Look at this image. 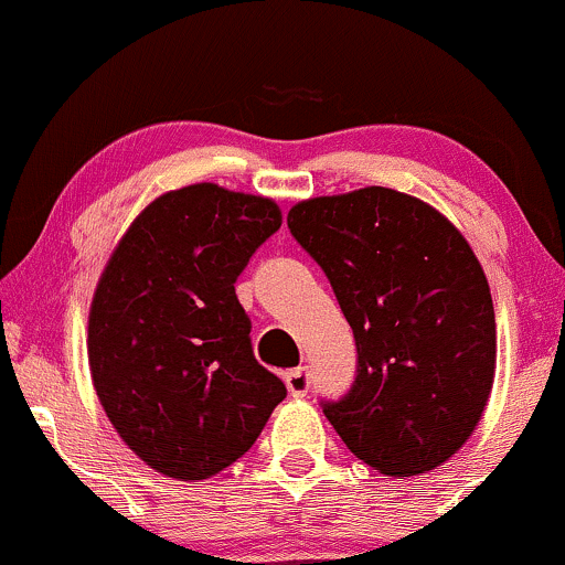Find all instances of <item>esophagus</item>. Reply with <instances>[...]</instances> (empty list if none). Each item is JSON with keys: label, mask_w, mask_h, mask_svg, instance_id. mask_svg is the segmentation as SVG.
<instances>
[{"label": "esophagus", "mask_w": 565, "mask_h": 565, "mask_svg": "<svg viewBox=\"0 0 565 565\" xmlns=\"http://www.w3.org/2000/svg\"><path fill=\"white\" fill-rule=\"evenodd\" d=\"M284 383H287V392L292 396H306L311 388V373L306 367H297L284 373Z\"/></svg>", "instance_id": "obj_1"}]
</instances>
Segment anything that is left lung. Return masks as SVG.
<instances>
[{
	"mask_svg": "<svg viewBox=\"0 0 565 565\" xmlns=\"http://www.w3.org/2000/svg\"><path fill=\"white\" fill-rule=\"evenodd\" d=\"M287 225L356 340V377L324 415L353 456L392 477L429 472L472 437L493 388L488 278L454 222L388 188L300 201Z\"/></svg>",
	"mask_w": 565,
	"mask_h": 565,
	"instance_id": "8db88e82",
	"label": "left lung"
}]
</instances>
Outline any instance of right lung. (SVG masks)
<instances>
[{"label": "right lung", "instance_id": "add662e5", "mask_svg": "<svg viewBox=\"0 0 565 565\" xmlns=\"http://www.w3.org/2000/svg\"><path fill=\"white\" fill-rule=\"evenodd\" d=\"M281 227L270 198L201 182L154 198L98 278L93 388L147 467L206 480L238 461L287 386L254 359L235 278Z\"/></svg>", "mask_w": 565, "mask_h": 565}]
</instances>
